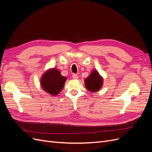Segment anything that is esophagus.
I'll use <instances>...</instances> for the list:
<instances>
[{
  "label": "esophagus",
  "mask_w": 152,
  "mask_h": 152,
  "mask_svg": "<svg viewBox=\"0 0 152 152\" xmlns=\"http://www.w3.org/2000/svg\"><path fill=\"white\" fill-rule=\"evenodd\" d=\"M72 77L73 79H75V80H76V79H78V75H76V74H73L72 75Z\"/></svg>",
  "instance_id": "1"
}]
</instances>
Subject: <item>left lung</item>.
<instances>
[{"mask_svg":"<svg viewBox=\"0 0 152 152\" xmlns=\"http://www.w3.org/2000/svg\"><path fill=\"white\" fill-rule=\"evenodd\" d=\"M86 87L91 92H95L99 90L103 84V79L96 70H93L91 74L84 80Z\"/></svg>","mask_w":152,"mask_h":152,"instance_id":"1","label":"left lung"}]
</instances>
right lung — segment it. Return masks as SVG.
I'll use <instances>...</instances> for the list:
<instances>
[{"mask_svg": "<svg viewBox=\"0 0 152 152\" xmlns=\"http://www.w3.org/2000/svg\"><path fill=\"white\" fill-rule=\"evenodd\" d=\"M66 77L61 76L56 68L50 69L43 75L40 84L43 89L52 96H56L63 89Z\"/></svg>", "mask_w": 152, "mask_h": 152, "instance_id": "add662e5", "label": "right lung"}]
</instances>
